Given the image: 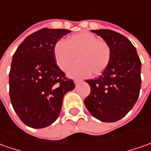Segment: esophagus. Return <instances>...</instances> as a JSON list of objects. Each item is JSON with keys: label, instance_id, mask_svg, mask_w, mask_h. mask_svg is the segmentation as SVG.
Listing matches in <instances>:
<instances>
[{"label": "esophagus", "instance_id": "esophagus-1", "mask_svg": "<svg viewBox=\"0 0 151 151\" xmlns=\"http://www.w3.org/2000/svg\"><path fill=\"white\" fill-rule=\"evenodd\" d=\"M81 82H82V80H80V79H74V83H75V84L79 83H81Z\"/></svg>", "mask_w": 151, "mask_h": 151}]
</instances>
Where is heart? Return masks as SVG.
<instances>
[{
    "instance_id": "obj_1",
    "label": "heart",
    "mask_w": 151,
    "mask_h": 151,
    "mask_svg": "<svg viewBox=\"0 0 151 151\" xmlns=\"http://www.w3.org/2000/svg\"><path fill=\"white\" fill-rule=\"evenodd\" d=\"M55 62L62 70H65L77 55V62L68 68V75L72 78H83L91 73L98 75L108 66L111 58L110 45L99 40L95 35L82 32L73 35L67 42L58 41L54 46Z\"/></svg>"
}]
</instances>
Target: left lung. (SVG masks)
<instances>
[{
  "label": "left lung",
  "instance_id": "obj_1",
  "mask_svg": "<svg viewBox=\"0 0 151 151\" xmlns=\"http://www.w3.org/2000/svg\"><path fill=\"white\" fill-rule=\"evenodd\" d=\"M91 31L110 45L111 58L99 78L86 80L91 93L84 104L93 117L103 122H115L132 110L139 97L141 63L127 37L110 29Z\"/></svg>",
  "mask_w": 151,
  "mask_h": 151
}]
</instances>
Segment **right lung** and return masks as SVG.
I'll list each match as a JSON object with an SVG mask.
<instances>
[{"label":"right lung","mask_w":151,"mask_h":151,"mask_svg":"<svg viewBox=\"0 0 151 151\" xmlns=\"http://www.w3.org/2000/svg\"><path fill=\"white\" fill-rule=\"evenodd\" d=\"M71 31L44 28L29 35L12 57L10 97L21 122L35 129L49 127L60 114L64 95L75 88L58 68L54 46Z\"/></svg>","instance_id":"right-lung-1"}]
</instances>
